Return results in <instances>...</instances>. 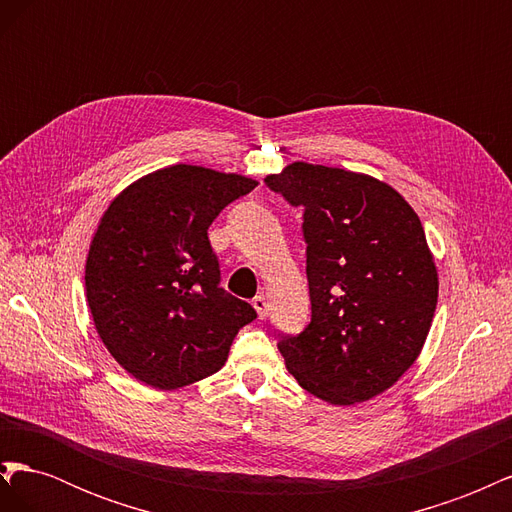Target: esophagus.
<instances>
[{"label":"esophagus","mask_w":512,"mask_h":512,"mask_svg":"<svg viewBox=\"0 0 512 512\" xmlns=\"http://www.w3.org/2000/svg\"><path fill=\"white\" fill-rule=\"evenodd\" d=\"M252 305H254V309H256V314H258L260 320H265V318L269 316V301H267L265 294H258V297H254Z\"/></svg>","instance_id":"obj_1"}]
</instances>
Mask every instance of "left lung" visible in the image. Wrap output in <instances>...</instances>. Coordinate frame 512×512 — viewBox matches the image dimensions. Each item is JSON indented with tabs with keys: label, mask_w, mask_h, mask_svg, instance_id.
<instances>
[{
	"label": "left lung",
	"mask_w": 512,
	"mask_h": 512,
	"mask_svg": "<svg viewBox=\"0 0 512 512\" xmlns=\"http://www.w3.org/2000/svg\"><path fill=\"white\" fill-rule=\"evenodd\" d=\"M265 183L303 207L312 322L277 344L307 393L333 406L384 393L421 354L438 269L416 211L389 183L292 162Z\"/></svg>",
	"instance_id": "left-lung-1"
}]
</instances>
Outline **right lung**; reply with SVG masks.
<instances>
[{
	"instance_id": "right-lung-1",
	"label": "right lung",
	"mask_w": 512,
	"mask_h": 512,
	"mask_svg": "<svg viewBox=\"0 0 512 512\" xmlns=\"http://www.w3.org/2000/svg\"><path fill=\"white\" fill-rule=\"evenodd\" d=\"M256 179L173 164L132 181L91 239L85 290L106 350L160 391L194 384L228 359L254 307L220 288L207 230Z\"/></svg>"
}]
</instances>
